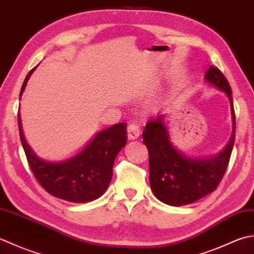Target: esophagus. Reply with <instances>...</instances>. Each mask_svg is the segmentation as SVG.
Returning <instances> with one entry per match:
<instances>
[{"label": "esophagus", "mask_w": 254, "mask_h": 254, "mask_svg": "<svg viewBox=\"0 0 254 254\" xmlns=\"http://www.w3.org/2000/svg\"><path fill=\"white\" fill-rule=\"evenodd\" d=\"M127 136L128 139L130 140H133V139H137L139 136H140V128L137 125V124H129L127 127Z\"/></svg>", "instance_id": "34e87169"}]
</instances>
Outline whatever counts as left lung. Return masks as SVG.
I'll return each mask as SVG.
<instances>
[{
    "label": "left lung",
    "instance_id": "8db88e82",
    "mask_svg": "<svg viewBox=\"0 0 254 254\" xmlns=\"http://www.w3.org/2000/svg\"><path fill=\"white\" fill-rule=\"evenodd\" d=\"M207 83L224 92L231 108L232 134L219 153L209 157H190L171 141L165 114H158L148 121L142 132L149 151V181L154 196L170 206H183L214 192L228 167L236 137V117L232 92L220 70L210 65L206 72Z\"/></svg>",
    "mask_w": 254,
    "mask_h": 254
}]
</instances>
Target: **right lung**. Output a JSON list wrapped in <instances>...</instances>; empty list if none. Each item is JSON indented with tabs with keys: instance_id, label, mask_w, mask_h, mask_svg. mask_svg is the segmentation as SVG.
<instances>
[{
	"instance_id": "obj_1",
	"label": "right lung",
	"mask_w": 254,
	"mask_h": 254,
	"mask_svg": "<svg viewBox=\"0 0 254 254\" xmlns=\"http://www.w3.org/2000/svg\"><path fill=\"white\" fill-rule=\"evenodd\" d=\"M35 69L26 76L19 100ZM18 128L26 158L39 184L55 197L71 203H87L105 193L113 178L114 161L127 142L126 124L120 123L97 132L75 156L53 162L39 158L26 141L19 113Z\"/></svg>"
}]
</instances>
